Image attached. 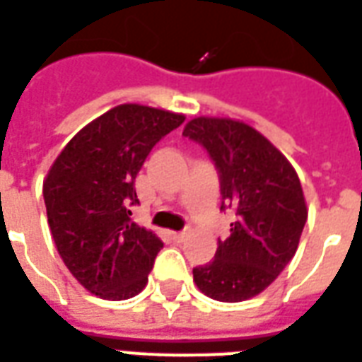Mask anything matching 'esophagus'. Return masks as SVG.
Segmentation results:
<instances>
[{
  "label": "esophagus",
  "mask_w": 362,
  "mask_h": 362,
  "mask_svg": "<svg viewBox=\"0 0 362 362\" xmlns=\"http://www.w3.org/2000/svg\"><path fill=\"white\" fill-rule=\"evenodd\" d=\"M171 239L175 243H183L185 239H187V233H185V231H173V233H171Z\"/></svg>",
  "instance_id": "esophagus-1"
}]
</instances>
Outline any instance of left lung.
Masks as SVG:
<instances>
[{"label": "left lung", "instance_id": "obj_1", "mask_svg": "<svg viewBox=\"0 0 362 362\" xmlns=\"http://www.w3.org/2000/svg\"><path fill=\"white\" fill-rule=\"evenodd\" d=\"M183 136L206 150L220 175V210H235L214 260L192 268L210 299L239 303L262 293L289 264L307 221L300 181L287 158L247 123L194 117Z\"/></svg>", "mask_w": 362, "mask_h": 362}]
</instances>
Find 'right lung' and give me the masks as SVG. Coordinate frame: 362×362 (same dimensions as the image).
I'll return each instance as SVG.
<instances>
[{
    "instance_id": "1",
    "label": "right lung",
    "mask_w": 362,
    "mask_h": 362,
    "mask_svg": "<svg viewBox=\"0 0 362 362\" xmlns=\"http://www.w3.org/2000/svg\"><path fill=\"white\" fill-rule=\"evenodd\" d=\"M181 113L123 104L81 129L44 181L47 223L76 281L102 299L123 300L144 289L163 243L131 220L134 179Z\"/></svg>"
}]
</instances>
